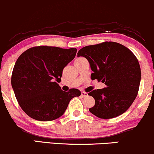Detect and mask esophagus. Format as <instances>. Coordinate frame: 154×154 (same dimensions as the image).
I'll return each mask as SVG.
<instances>
[{
  "mask_svg": "<svg viewBox=\"0 0 154 154\" xmlns=\"http://www.w3.org/2000/svg\"><path fill=\"white\" fill-rule=\"evenodd\" d=\"M81 94H82V97H87L88 96V94H87V92H85V91H82L81 92Z\"/></svg>",
  "mask_w": 154,
  "mask_h": 154,
  "instance_id": "1",
  "label": "esophagus"
}]
</instances>
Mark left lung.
<instances>
[{
    "label": "left lung",
    "mask_w": 154,
    "mask_h": 154,
    "mask_svg": "<svg viewBox=\"0 0 154 154\" xmlns=\"http://www.w3.org/2000/svg\"><path fill=\"white\" fill-rule=\"evenodd\" d=\"M77 57L88 60L92 80L106 85L88 95L95 104L89 112L100 119H112L126 112L135 100L141 82V68L137 58L129 49L114 42L84 47Z\"/></svg>",
    "instance_id": "left-lung-1"
}]
</instances>
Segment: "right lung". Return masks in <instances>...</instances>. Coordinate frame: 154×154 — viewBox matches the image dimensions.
<instances>
[{"label":"right lung","mask_w":154,"mask_h":154,"mask_svg":"<svg viewBox=\"0 0 154 154\" xmlns=\"http://www.w3.org/2000/svg\"><path fill=\"white\" fill-rule=\"evenodd\" d=\"M76 53V48L38 46L17 58L11 85L19 105L30 117L42 122L56 119L65 113L73 97L80 96L79 89L65 91L57 84L64 67Z\"/></svg>","instance_id":"right-lung-1"}]
</instances>
